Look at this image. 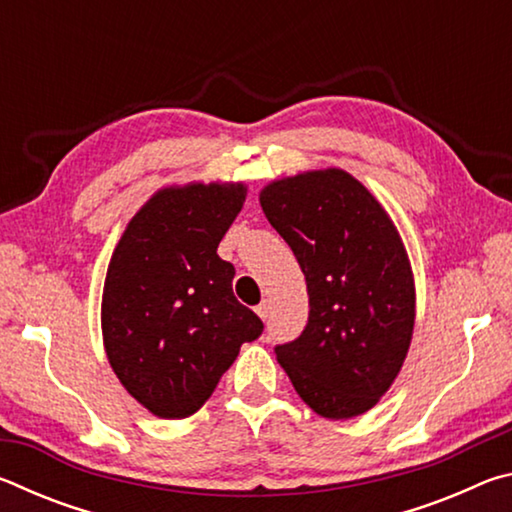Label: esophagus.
Returning a JSON list of instances; mask_svg holds the SVG:
<instances>
[{"mask_svg": "<svg viewBox=\"0 0 512 512\" xmlns=\"http://www.w3.org/2000/svg\"><path fill=\"white\" fill-rule=\"evenodd\" d=\"M257 316L259 318H262V320H266L268 316H271V302H268V300H262V302H259V305H257Z\"/></svg>", "mask_w": 512, "mask_h": 512, "instance_id": "obj_1", "label": "esophagus"}]
</instances>
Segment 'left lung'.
<instances>
[{
    "label": "left lung",
    "mask_w": 512,
    "mask_h": 512,
    "mask_svg": "<svg viewBox=\"0 0 512 512\" xmlns=\"http://www.w3.org/2000/svg\"><path fill=\"white\" fill-rule=\"evenodd\" d=\"M268 223L305 273L309 320L275 354L302 402L329 420L370 411L400 372L415 325V284L400 232L343 169L273 180Z\"/></svg>",
    "instance_id": "obj_1"
}]
</instances>
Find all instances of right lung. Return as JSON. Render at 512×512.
<instances>
[{
  "instance_id": "1",
  "label": "right lung",
  "mask_w": 512,
  "mask_h": 512,
  "mask_svg": "<svg viewBox=\"0 0 512 512\" xmlns=\"http://www.w3.org/2000/svg\"><path fill=\"white\" fill-rule=\"evenodd\" d=\"M244 201V183L160 189L110 257L103 345L121 386L158 418L201 409L241 343L264 332L232 293L235 266L216 255Z\"/></svg>"
}]
</instances>
